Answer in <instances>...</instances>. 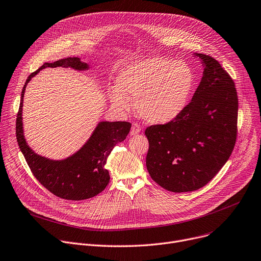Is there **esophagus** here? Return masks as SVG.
<instances>
[{"mask_svg":"<svg viewBox=\"0 0 261 261\" xmlns=\"http://www.w3.org/2000/svg\"><path fill=\"white\" fill-rule=\"evenodd\" d=\"M141 131V128L138 124H133L132 125V128H131V131H130V135H136L138 134L139 132Z\"/></svg>","mask_w":261,"mask_h":261,"instance_id":"1","label":"esophagus"}]
</instances>
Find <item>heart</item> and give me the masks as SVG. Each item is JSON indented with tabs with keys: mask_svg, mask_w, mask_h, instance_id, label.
Segmentation results:
<instances>
[{
	"mask_svg": "<svg viewBox=\"0 0 261 261\" xmlns=\"http://www.w3.org/2000/svg\"><path fill=\"white\" fill-rule=\"evenodd\" d=\"M116 83L108 89L115 108L128 110L135 99L138 115L149 124L161 125L174 121L187 107L195 74L184 61L155 56L126 64Z\"/></svg>",
	"mask_w": 261,
	"mask_h": 261,
	"instance_id": "b5f03b06",
	"label": "heart"
}]
</instances>
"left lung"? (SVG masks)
I'll return each mask as SVG.
<instances>
[{
	"instance_id": "1",
	"label": "left lung",
	"mask_w": 261,
	"mask_h": 261,
	"mask_svg": "<svg viewBox=\"0 0 261 261\" xmlns=\"http://www.w3.org/2000/svg\"><path fill=\"white\" fill-rule=\"evenodd\" d=\"M201 59L203 77L192 102L174 121L146 129L151 178L173 193L206 185L229 159L238 134L239 99L231 77L212 57Z\"/></svg>"
}]
</instances>
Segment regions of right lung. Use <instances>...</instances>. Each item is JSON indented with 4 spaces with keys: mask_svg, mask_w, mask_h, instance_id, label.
I'll return each mask as SVG.
<instances>
[{
    "mask_svg": "<svg viewBox=\"0 0 261 261\" xmlns=\"http://www.w3.org/2000/svg\"><path fill=\"white\" fill-rule=\"evenodd\" d=\"M70 67L75 70L89 69L86 62L78 57L62 58L45 62L26 80L21 90L20 104L16 118V139L34 177L53 195L72 201L92 198L103 192L110 176L105 168L107 158L115 145L126 138L131 129L128 122L101 121L86 143L73 155L63 159H50L35 153L27 144L22 127V103L26 86L30 80L45 67Z\"/></svg>",
    "mask_w": 261,
    "mask_h": 261,
    "instance_id": "obj_1",
    "label": "right lung"
}]
</instances>
